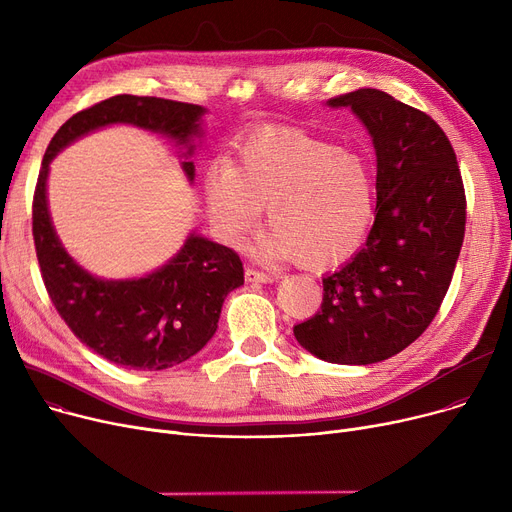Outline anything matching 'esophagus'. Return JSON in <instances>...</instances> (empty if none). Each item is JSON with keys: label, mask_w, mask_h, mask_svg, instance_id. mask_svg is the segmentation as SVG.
Masks as SVG:
<instances>
[{"label": "esophagus", "mask_w": 512, "mask_h": 512, "mask_svg": "<svg viewBox=\"0 0 512 512\" xmlns=\"http://www.w3.org/2000/svg\"><path fill=\"white\" fill-rule=\"evenodd\" d=\"M245 278H247V282H263V284L274 282V276H272V274L259 272V270H255V267H247V270H245Z\"/></svg>", "instance_id": "esophagus-1"}]
</instances>
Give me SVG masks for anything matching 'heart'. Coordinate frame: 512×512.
Returning a JSON list of instances; mask_svg holds the SVG:
<instances>
[{"label":"heart","instance_id":"1","mask_svg":"<svg viewBox=\"0 0 512 512\" xmlns=\"http://www.w3.org/2000/svg\"><path fill=\"white\" fill-rule=\"evenodd\" d=\"M211 222L228 240L249 234L267 209L259 251L267 259L328 270L351 257L373 220V180L353 151L297 128L265 126L228 168L209 172Z\"/></svg>","mask_w":512,"mask_h":512}]
</instances>
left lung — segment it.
Returning a JSON list of instances; mask_svg holds the SVG:
<instances>
[{
	"instance_id": "8db88e82",
	"label": "left lung",
	"mask_w": 512,
	"mask_h": 512,
	"mask_svg": "<svg viewBox=\"0 0 512 512\" xmlns=\"http://www.w3.org/2000/svg\"><path fill=\"white\" fill-rule=\"evenodd\" d=\"M367 126L375 155V222L363 249L324 278L321 309L294 326L299 344L340 365L384 361L432 324L459 259L467 197L446 132L378 89L328 99Z\"/></svg>"
}]
</instances>
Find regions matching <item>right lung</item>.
Instances as JSON below:
<instances>
[{"mask_svg": "<svg viewBox=\"0 0 512 512\" xmlns=\"http://www.w3.org/2000/svg\"><path fill=\"white\" fill-rule=\"evenodd\" d=\"M203 107L161 97L116 95L74 114L53 134L41 161L33 197V238L49 299L72 334L93 353L120 367L159 371L174 367L218 330L226 294L245 282L236 251L191 236L161 270L124 282L87 274L62 249L47 213L49 161L62 147L105 124L128 122L186 143L199 134ZM193 180V161L182 164Z\"/></svg>", "mask_w": 512, "mask_h": 512, "instance_id": "obj_1", "label": "right lung"}]
</instances>
